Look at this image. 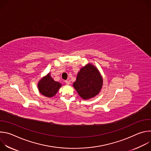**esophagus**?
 I'll return each instance as SVG.
<instances>
[{
  "label": "esophagus",
  "mask_w": 151,
  "mask_h": 151,
  "mask_svg": "<svg viewBox=\"0 0 151 151\" xmlns=\"http://www.w3.org/2000/svg\"><path fill=\"white\" fill-rule=\"evenodd\" d=\"M65 83H66L67 85H69V84L70 83V81L66 80V81H65Z\"/></svg>",
  "instance_id": "obj_1"
}]
</instances>
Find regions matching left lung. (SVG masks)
Wrapping results in <instances>:
<instances>
[{"label":"left lung","instance_id":"8db88e82","mask_svg":"<svg viewBox=\"0 0 151 151\" xmlns=\"http://www.w3.org/2000/svg\"><path fill=\"white\" fill-rule=\"evenodd\" d=\"M103 82L98 69L91 63H88L81 68L73 86L82 99L89 100L99 94Z\"/></svg>","mask_w":151,"mask_h":151}]
</instances>
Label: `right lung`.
<instances>
[{
  "instance_id": "obj_1",
  "label": "right lung",
  "mask_w": 151,
  "mask_h": 151,
  "mask_svg": "<svg viewBox=\"0 0 151 151\" xmlns=\"http://www.w3.org/2000/svg\"><path fill=\"white\" fill-rule=\"evenodd\" d=\"M61 86V83L53 79L50 72L40 79L37 83L39 93L42 95L49 98L54 96Z\"/></svg>"
}]
</instances>
